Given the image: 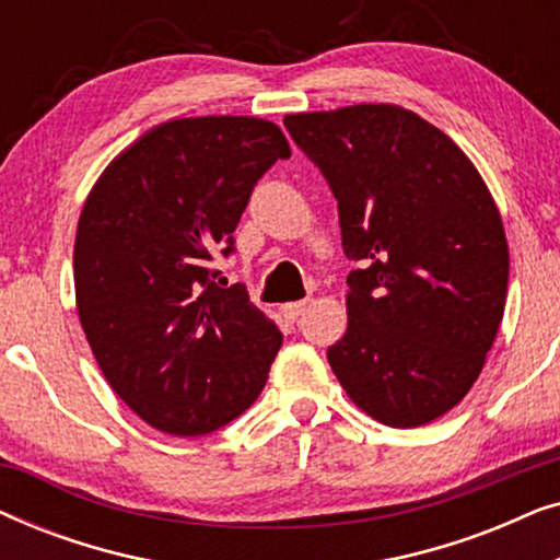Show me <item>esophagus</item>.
<instances>
[{"instance_id":"obj_1","label":"esophagus","mask_w":560,"mask_h":560,"mask_svg":"<svg viewBox=\"0 0 560 560\" xmlns=\"http://www.w3.org/2000/svg\"><path fill=\"white\" fill-rule=\"evenodd\" d=\"M303 311H305V301H295V303H285V305H282V316H285L288 320L301 318Z\"/></svg>"}]
</instances>
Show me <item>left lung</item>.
<instances>
[{"mask_svg": "<svg viewBox=\"0 0 560 560\" xmlns=\"http://www.w3.org/2000/svg\"><path fill=\"white\" fill-rule=\"evenodd\" d=\"M285 129L331 188L359 262L328 364L380 423H431L469 393L502 324L500 211L471 160L402 106L290 114Z\"/></svg>", "mask_w": 560, "mask_h": 560, "instance_id": "1", "label": "left lung"}]
</instances>
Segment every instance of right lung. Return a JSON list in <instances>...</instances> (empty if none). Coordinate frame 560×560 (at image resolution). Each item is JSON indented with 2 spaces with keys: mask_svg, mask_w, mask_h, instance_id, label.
Masks as SVG:
<instances>
[{
  "mask_svg": "<svg viewBox=\"0 0 560 560\" xmlns=\"http://www.w3.org/2000/svg\"><path fill=\"white\" fill-rule=\"evenodd\" d=\"M288 158L272 121L173 119L129 144L83 203L81 326L114 393L158 431H219L262 393L282 334L244 285L219 288L211 262L234 255L252 190Z\"/></svg>",
  "mask_w": 560,
  "mask_h": 560,
  "instance_id": "1",
  "label": "right lung"
}]
</instances>
